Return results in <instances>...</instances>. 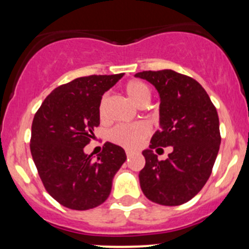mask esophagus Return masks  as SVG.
I'll return each instance as SVG.
<instances>
[{
	"label": "esophagus",
	"instance_id": "obj_1",
	"mask_svg": "<svg viewBox=\"0 0 249 249\" xmlns=\"http://www.w3.org/2000/svg\"><path fill=\"white\" fill-rule=\"evenodd\" d=\"M125 155H127V158H130V157H132V155H133V151L127 150V151H125Z\"/></svg>",
	"mask_w": 249,
	"mask_h": 249
}]
</instances>
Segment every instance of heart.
Masks as SVG:
<instances>
[{"mask_svg": "<svg viewBox=\"0 0 249 249\" xmlns=\"http://www.w3.org/2000/svg\"><path fill=\"white\" fill-rule=\"evenodd\" d=\"M124 92L128 98L138 107H146L151 101V89L146 84L139 80H130L124 85ZM107 96L102 97L99 102L98 112L101 120L106 119ZM151 133V127L145 122L134 124H119L112 128L109 133V140L116 145L134 150L142 145V140Z\"/></svg>", "mask_w": 249, "mask_h": 249, "instance_id": "1", "label": "heart"}]
</instances>
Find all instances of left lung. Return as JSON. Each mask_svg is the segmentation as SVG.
<instances>
[{"label":"left lung","instance_id":"1","mask_svg":"<svg viewBox=\"0 0 249 249\" xmlns=\"http://www.w3.org/2000/svg\"><path fill=\"white\" fill-rule=\"evenodd\" d=\"M160 92V127L142 152L145 166L140 187L148 200L178 206L191 200L205 186L219 151V119L204 87L193 78L171 69L135 74ZM160 145L173 146L165 161L153 153Z\"/></svg>","mask_w":249,"mask_h":249}]
</instances>
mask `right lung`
Wrapping results in <instances>:
<instances>
[{"mask_svg":"<svg viewBox=\"0 0 249 249\" xmlns=\"http://www.w3.org/2000/svg\"><path fill=\"white\" fill-rule=\"evenodd\" d=\"M122 75L81 76L56 87L33 117V162L48 193L68 209L84 211L103 204L127 160L124 148L111 142L104 143L96 160L84 152L99 125L102 96Z\"/></svg>","mask_w":249,"mask_h":249,"instance_id":"1","label":"right lung"}]
</instances>
